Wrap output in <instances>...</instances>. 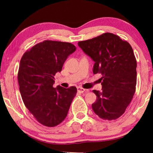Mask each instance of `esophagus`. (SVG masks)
Here are the masks:
<instances>
[{
  "mask_svg": "<svg viewBox=\"0 0 153 153\" xmlns=\"http://www.w3.org/2000/svg\"><path fill=\"white\" fill-rule=\"evenodd\" d=\"M77 91H78L79 93H85V92H86V90L83 88H81V87H77Z\"/></svg>",
  "mask_w": 153,
  "mask_h": 153,
  "instance_id": "obj_1",
  "label": "esophagus"
}]
</instances>
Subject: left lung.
Returning a JSON list of instances; mask_svg holds the SVG:
<instances>
[{
  "mask_svg": "<svg viewBox=\"0 0 153 153\" xmlns=\"http://www.w3.org/2000/svg\"><path fill=\"white\" fill-rule=\"evenodd\" d=\"M78 45L95 62L93 74L102 76V91H93L97 96L93 111L104 120H116L124 114L136 91L137 60L132 48L110 33L79 42Z\"/></svg>",
  "mask_w": 153,
  "mask_h": 153,
  "instance_id": "1",
  "label": "left lung"
}]
</instances>
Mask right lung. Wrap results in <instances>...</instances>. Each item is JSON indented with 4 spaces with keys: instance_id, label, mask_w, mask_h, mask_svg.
Segmentation results:
<instances>
[{
    "instance_id": "right-lung-1",
    "label": "right lung",
    "mask_w": 153,
    "mask_h": 153,
    "mask_svg": "<svg viewBox=\"0 0 153 153\" xmlns=\"http://www.w3.org/2000/svg\"><path fill=\"white\" fill-rule=\"evenodd\" d=\"M76 51L72 44L45 40L23 55L18 83L23 102L42 125L55 127L66 118L76 88H53L54 76L61 72L64 62Z\"/></svg>"
}]
</instances>
